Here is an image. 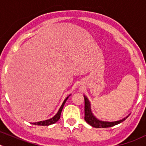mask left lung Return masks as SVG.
Returning a JSON list of instances; mask_svg holds the SVG:
<instances>
[{"label":"left lung","mask_w":146,"mask_h":146,"mask_svg":"<svg viewBox=\"0 0 146 146\" xmlns=\"http://www.w3.org/2000/svg\"><path fill=\"white\" fill-rule=\"evenodd\" d=\"M84 101H85V107H84V111H85V119L86 122L88 124H89L91 126L94 127H97V128H105V127H111L114 126V125H118V124L121 123L123 122L124 120L127 118V116L126 117L123 118V119H120V120L115 121V122H106V121H101L99 119H96L94 116L93 115L91 110V104L87 99L86 96H84Z\"/></svg>","instance_id":"8db88e82"}]
</instances>
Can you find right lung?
<instances>
[{
    "label": "right lung",
    "mask_w": 146,
    "mask_h": 146,
    "mask_svg": "<svg viewBox=\"0 0 146 146\" xmlns=\"http://www.w3.org/2000/svg\"><path fill=\"white\" fill-rule=\"evenodd\" d=\"M70 96V95H69V96H68V97H67L65 100H64V102H62V105H61V107H60L58 111L57 112V114H55L54 117H53L50 118V119H47V120L40 121V122H33V123H32V124H33V125H41V126H48V125H52V124H54L55 122H58V121L60 119V118L61 111H62V108H63L64 105H65V103L66 102L67 99H68V97Z\"/></svg>",
    "instance_id": "right-lung-1"
}]
</instances>
